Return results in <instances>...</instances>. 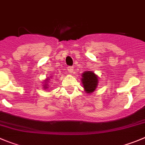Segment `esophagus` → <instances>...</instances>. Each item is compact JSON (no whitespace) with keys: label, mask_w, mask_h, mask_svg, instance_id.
I'll return each instance as SVG.
<instances>
[{"label":"esophagus","mask_w":145,"mask_h":145,"mask_svg":"<svg viewBox=\"0 0 145 145\" xmlns=\"http://www.w3.org/2000/svg\"><path fill=\"white\" fill-rule=\"evenodd\" d=\"M73 67H72V66H68L67 67V70H68V72H70V73H72V72H73Z\"/></svg>","instance_id":"1"}]
</instances>
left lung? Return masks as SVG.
<instances>
[{
    "mask_svg": "<svg viewBox=\"0 0 145 145\" xmlns=\"http://www.w3.org/2000/svg\"><path fill=\"white\" fill-rule=\"evenodd\" d=\"M82 75L83 78L81 80L85 91L89 93L93 92L98 86V78L96 75L91 71L85 72Z\"/></svg>",
    "mask_w": 145,
    "mask_h": 145,
    "instance_id": "left-lung-1",
    "label": "left lung"
}]
</instances>
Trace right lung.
<instances>
[{
  "label": "right lung",
  "instance_id": "1",
  "mask_svg": "<svg viewBox=\"0 0 145 145\" xmlns=\"http://www.w3.org/2000/svg\"><path fill=\"white\" fill-rule=\"evenodd\" d=\"M45 87H46V86H44V88H45Z\"/></svg>",
  "mask_w": 145,
  "mask_h": 145
}]
</instances>
